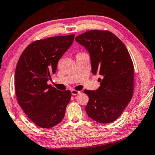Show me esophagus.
I'll return each mask as SVG.
<instances>
[{"mask_svg": "<svg viewBox=\"0 0 155 155\" xmlns=\"http://www.w3.org/2000/svg\"><path fill=\"white\" fill-rule=\"evenodd\" d=\"M80 91H76V90H74V89L71 91L72 95H77V94H80Z\"/></svg>", "mask_w": 155, "mask_h": 155, "instance_id": "obj_1", "label": "esophagus"}]
</instances>
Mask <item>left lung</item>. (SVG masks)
I'll list each match as a JSON object with an SVG mask.
<instances>
[{
	"label": "left lung",
	"instance_id": "left-lung-1",
	"mask_svg": "<svg viewBox=\"0 0 155 155\" xmlns=\"http://www.w3.org/2000/svg\"><path fill=\"white\" fill-rule=\"evenodd\" d=\"M75 41L88 51L93 74L102 76L97 90L84 91L89 97L86 112L100 123L115 121L134 93V67L129 51L122 41L108 31H88L76 37Z\"/></svg>",
	"mask_w": 155,
	"mask_h": 155
}]
</instances>
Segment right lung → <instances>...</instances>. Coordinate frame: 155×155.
Segmentation results:
<instances>
[{
  "instance_id": "right-lung-1",
  "label": "right lung",
  "mask_w": 155,
  "mask_h": 155,
  "mask_svg": "<svg viewBox=\"0 0 155 155\" xmlns=\"http://www.w3.org/2000/svg\"><path fill=\"white\" fill-rule=\"evenodd\" d=\"M75 35L35 41L21 53L15 72L18 104L28 118L43 129L62 120L71 93L61 91L47 82L56 73L58 62L72 45Z\"/></svg>"
}]
</instances>
